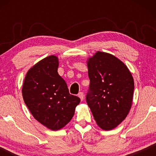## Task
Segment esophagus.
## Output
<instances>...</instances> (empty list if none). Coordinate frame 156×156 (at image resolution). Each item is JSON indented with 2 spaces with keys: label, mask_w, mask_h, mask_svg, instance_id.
<instances>
[{
  "label": "esophagus",
  "mask_w": 156,
  "mask_h": 156,
  "mask_svg": "<svg viewBox=\"0 0 156 156\" xmlns=\"http://www.w3.org/2000/svg\"><path fill=\"white\" fill-rule=\"evenodd\" d=\"M78 97L80 98L81 101H83V99H84V93L83 92H80L78 94Z\"/></svg>",
  "instance_id": "34e87169"
}]
</instances>
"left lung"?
Here are the masks:
<instances>
[{
  "label": "left lung",
  "instance_id": "1",
  "mask_svg": "<svg viewBox=\"0 0 156 156\" xmlns=\"http://www.w3.org/2000/svg\"><path fill=\"white\" fill-rule=\"evenodd\" d=\"M90 80L86 101L97 125L108 131L126 119L131 108L134 81L120 59L106 52H97L88 59Z\"/></svg>",
  "mask_w": 156,
  "mask_h": 156
}]
</instances>
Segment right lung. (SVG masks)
<instances>
[{
	"label": "right lung",
	"mask_w": 156,
	"mask_h": 156,
	"mask_svg": "<svg viewBox=\"0 0 156 156\" xmlns=\"http://www.w3.org/2000/svg\"><path fill=\"white\" fill-rule=\"evenodd\" d=\"M58 58L51 55L30 68L23 82L25 104L36 120L52 131L71 121L80 99L70 94L65 81L59 75Z\"/></svg>",
	"instance_id": "obj_1"
}]
</instances>
